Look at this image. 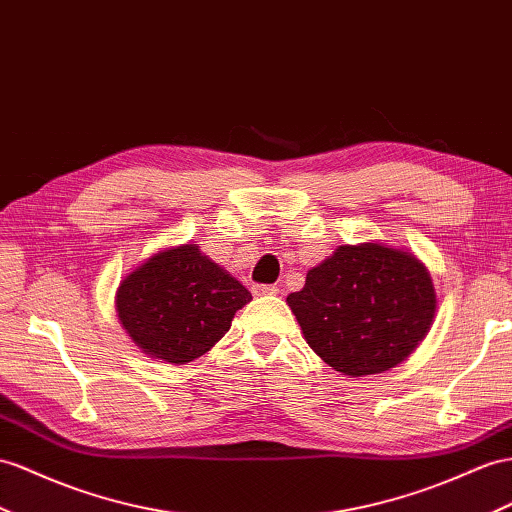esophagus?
I'll return each mask as SVG.
<instances>
[{"instance_id": "34e87169", "label": "esophagus", "mask_w": 512, "mask_h": 512, "mask_svg": "<svg viewBox=\"0 0 512 512\" xmlns=\"http://www.w3.org/2000/svg\"><path fill=\"white\" fill-rule=\"evenodd\" d=\"M279 290L274 285H253V294L255 296H274Z\"/></svg>"}]
</instances>
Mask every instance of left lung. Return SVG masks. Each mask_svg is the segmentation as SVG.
I'll return each instance as SVG.
<instances>
[{
	"instance_id": "left-lung-1",
	"label": "left lung",
	"mask_w": 512,
	"mask_h": 512,
	"mask_svg": "<svg viewBox=\"0 0 512 512\" xmlns=\"http://www.w3.org/2000/svg\"><path fill=\"white\" fill-rule=\"evenodd\" d=\"M311 350L357 378L396 368L424 342L437 313L428 268L383 242L342 244L287 296Z\"/></svg>"
}]
</instances>
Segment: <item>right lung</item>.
Returning a JSON list of instances; mask_svg holds the SVG:
<instances>
[{"label": "right lung", "instance_id": "obj_1", "mask_svg": "<svg viewBox=\"0 0 512 512\" xmlns=\"http://www.w3.org/2000/svg\"><path fill=\"white\" fill-rule=\"evenodd\" d=\"M251 300L238 279L188 242L144 259L121 281L114 303L144 355L183 365L212 350Z\"/></svg>", "mask_w": 512, "mask_h": 512}]
</instances>
